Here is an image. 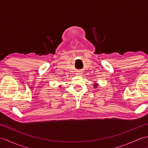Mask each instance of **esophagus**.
<instances>
[{"label": "esophagus", "instance_id": "obj_1", "mask_svg": "<svg viewBox=\"0 0 148 148\" xmlns=\"http://www.w3.org/2000/svg\"><path fill=\"white\" fill-rule=\"evenodd\" d=\"M83 73L81 71H76V74L77 75V76H80V75H81Z\"/></svg>", "mask_w": 148, "mask_h": 148}]
</instances>
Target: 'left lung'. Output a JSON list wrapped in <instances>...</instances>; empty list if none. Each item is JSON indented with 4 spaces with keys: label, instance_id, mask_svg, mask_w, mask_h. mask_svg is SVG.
<instances>
[{
    "label": "left lung",
    "instance_id": "left-lung-1",
    "mask_svg": "<svg viewBox=\"0 0 148 148\" xmlns=\"http://www.w3.org/2000/svg\"><path fill=\"white\" fill-rule=\"evenodd\" d=\"M97 86V84H96V83H95V84H94V88H95Z\"/></svg>",
    "mask_w": 148,
    "mask_h": 148
}]
</instances>
